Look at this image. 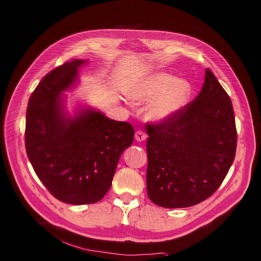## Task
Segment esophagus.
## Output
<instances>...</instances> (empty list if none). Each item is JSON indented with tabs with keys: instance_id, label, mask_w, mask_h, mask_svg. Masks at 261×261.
<instances>
[{
	"instance_id": "esophagus-1",
	"label": "esophagus",
	"mask_w": 261,
	"mask_h": 261,
	"mask_svg": "<svg viewBox=\"0 0 261 261\" xmlns=\"http://www.w3.org/2000/svg\"><path fill=\"white\" fill-rule=\"evenodd\" d=\"M146 139H147V135L142 130H138L137 132H135V140H137L138 142H143Z\"/></svg>"
}]
</instances>
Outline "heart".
Instances as JSON below:
<instances>
[{"instance_id": "b5f03b06", "label": "heart", "mask_w": 261, "mask_h": 261, "mask_svg": "<svg viewBox=\"0 0 261 261\" xmlns=\"http://www.w3.org/2000/svg\"><path fill=\"white\" fill-rule=\"evenodd\" d=\"M126 94L135 103H147L146 116L153 122L173 118L182 110L192 96V85L173 74L154 72L129 83Z\"/></svg>"}]
</instances>
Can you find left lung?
<instances>
[{
    "instance_id": "8db88e82",
    "label": "left lung",
    "mask_w": 261,
    "mask_h": 261,
    "mask_svg": "<svg viewBox=\"0 0 261 261\" xmlns=\"http://www.w3.org/2000/svg\"><path fill=\"white\" fill-rule=\"evenodd\" d=\"M147 134V193L160 207L186 208L207 199L234 160L232 103L209 69L198 96L173 118L149 124Z\"/></svg>"
}]
</instances>
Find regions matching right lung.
<instances>
[{"label": "right lung", "instance_id": "1", "mask_svg": "<svg viewBox=\"0 0 261 261\" xmlns=\"http://www.w3.org/2000/svg\"><path fill=\"white\" fill-rule=\"evenodd\" d=\"M86 60L66 62L39 82L29 100L25 149L37 177L59 200L95 203L112 186L119 158L131 146L134 129L102 112L79 105L66 109L65 92L80 81Z\"/></svg>", "mask_w": 261, "mask_h": 261}]
</instances>
